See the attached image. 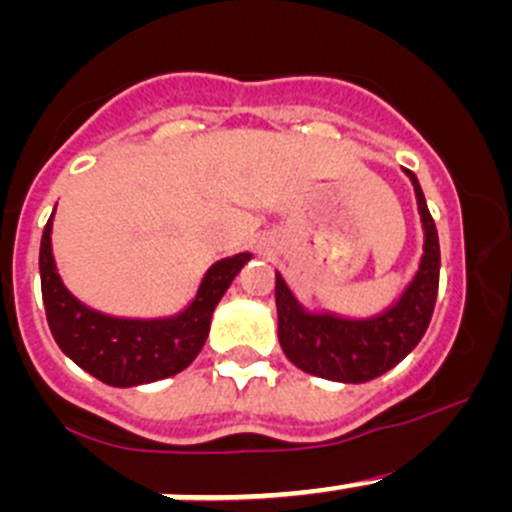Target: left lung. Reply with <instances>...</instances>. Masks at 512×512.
<instances>
[{"label": "left lung", "mask_w": 512, "mask_h": 512, "mask_svg": "<svg viewBox=\"0 0 512 512\" xmlns=\"http://www.w3.org/2000/svg\"><path fill=\"white\" fill-rule=\"evenodd\" d=\"M404 173L416 193V208L423 227V252L411 280L381 312L349 317L329 309H309L287 285L282 272H275L277 334H280L282 352L297 369L319 379L364 384L394 369L401 359L414 352L426 334L438 294L441 250H438L436 223L428 213L418 178L406 168Z\"/></svg>", "instance_id": "8db88e82"}]
</instances>
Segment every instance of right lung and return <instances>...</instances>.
Returning a JSON list of instances; mask_svg holds the SVG:
<instances>
[{
	"instance_id": "right-lung-1",
	"label": "right lung",
	"mask_w": 512,
	"mask_h": 512,
	"mask_svg": "<svg viewBox=\"0 0 512 512\" xmlns=\"http://www.w3.org/2000/svg\"><path fill=\"white\" fill-rule=\"evenodd\" d=\"M54 213L41 235L39 275L46 319L61 352L98 381L118 389L151 384L188 369L205 347L215 307L237 272L252 260V252L213 262L180 312L116 317L81 302L61 280L51 247Z\"/></svg>"
}]
</instances>
